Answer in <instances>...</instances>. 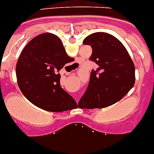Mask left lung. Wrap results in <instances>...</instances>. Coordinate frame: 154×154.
Wrapping results in <instances>:
<instances>
[{"label":"left lung","instance_id":"1","mask_svg":"<svg viewBox=\"0 0 154 154\" xmlns=\"http://www.w3.org/2000/svg\"><path fill=\"white\" fill-rule=\"evenodd\" d=\"M83 44L92 47L89 60L98 68L91 72L88 87L79 103L88 108L108 107L133 87L135 65L126 47L111 34L93 33L85 38Z\"/></svg>","mask_w":154,"mask_h":154}]
</instances>
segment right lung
<instances>
[{
  "mask_svg": "<svg viewBox=\"0 0 154 154\" xmlns=\"http://www.w3.org/2000/svg\"><path fill=\"white\" fill-rule=\"evenodd\" d=\"M61 40L50 33L34 37L22 50L16 68L18 86L25 98L44 110L62 112L77 106L60 86L59 71L72 62Z\"/></svg>",
  "mask_w": 154,
  "mask_h": 154,
  "instance_id": "obj_1",
  "label": "right lung"
}]
</instances>
